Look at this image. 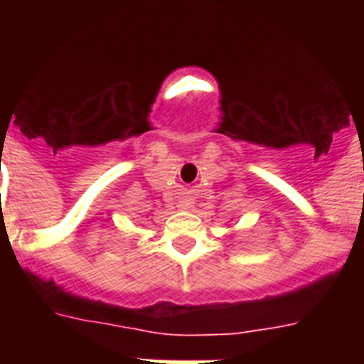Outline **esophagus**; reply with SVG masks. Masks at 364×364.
Listing matches in <instances>:
<instances>
[{"label":"esophagus","instance_id":"obj_1","mask_svg":"<svg viewBox=\"0 0 364 364\" xmlns=\"http://www.w3.org/2000/svg\"><path fill=\"white\" fill-rule=\"evenodd\" d=\"M181 208L183 210H188L191 208V200H181Z\"/></svg>","mask_w":364,"mask_h":364}]
</instances>
